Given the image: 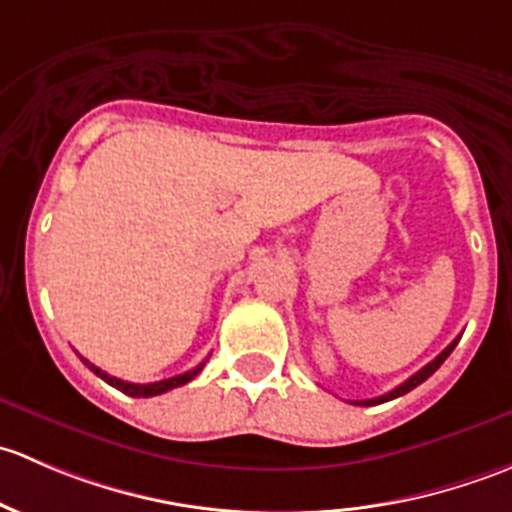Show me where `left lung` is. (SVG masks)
<instances>
[{"label":"left lung","mask_w":512,"mask_h":512,"mask_svg":"<svg viewBox=\"0 0 512 512\" xmlns=\"http://www.w3.org/2000/svg\"><path fill=\"white\" fill-rule=\"evenodd\" d=\"M458 339H461V337H458ZM458 339H453V342H451V344H448V347H446V349H443V352H441V354H438V356H436V359H433V361H428V364H426V366H423V369H421V371H416V374H414V376H411V379H406V381H404V384H399V386H396V389H394V391H389V394H384V396H376V399H366V401H354V404H356V406H376V404H384V401H391V399H399V396L409 394V391H411V389H416V386H418V384H423V381H426V379H428V376H431V374H433V371H436V369H438V366H441V364H443V361H446V359H448V354H451V352H453V349H456Z\"/></svg>","instance_id":"8db88e82"}]
</instances>
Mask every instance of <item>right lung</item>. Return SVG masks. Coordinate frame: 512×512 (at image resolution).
I'll return each instance as SVG.
<instances>
[{"label": "right lung", "mask_w": 512, "mask_h": 512, "mask_svg": "<svg viewBox=\"0 0 512 512\" xmlns=\"http://www.w3.org/2000/svg\"><path fill=\"white\" fill-rule=\"evenodd\" d=\"M84 364L89 366V369L94 371L96 376H101V379L106 381V384H111L113 389L123 391V394H128V396H136V399H148V396L165 394V391L178 389V386H183V384H188V381H193L195 376H198L200 371H203L205 361H203V364H200V366H195V369L185 371V374L170 376V379H163V381H153V384H131V381H123V379H116V376L106 374V371H101V369H98V366L91 364V361L84 359Z\"/></svg>", "instance_id": "right-lung-1"}]
</instances>
